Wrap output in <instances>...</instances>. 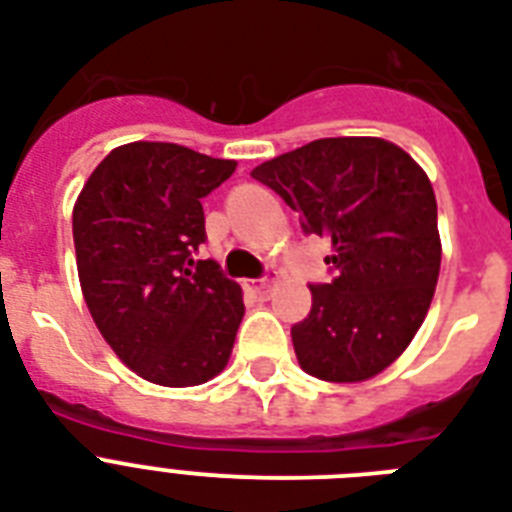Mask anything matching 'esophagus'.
I'll use <instances>...</instances> for the list:
<instances>
[{"mask_svg":"<svg viewBox=\"0 0 512 512\" xmlns=\"http://www.w3.org/2000/svg\"><path fill=\"white\" fill-rule=\"evenodd\" d=\"M244 287H247V292H252V295H255V297L265 300V297H268V292H271V281H268V279H263V281H247Z\"/></svg>","mask_w":512,"mask_h":512,"instance_id":"obj_1","label":"esophagus"}]
</instances>
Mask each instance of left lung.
Listing matches in <instances>:
<instances>
[{"mask_svg":"<svg viewBox=\"0 0 512 512\" xmlns=\"http://www.w3.org/2000/svg\"><path fill=\"white\" fill-rule=\"evenodd\" d=\"M332 241L335 281L311 287L292 327L303 372L364 382L396 361L428 316L441 271L436 193L404 148L382 138H321L252 170Z\"/></svg>","mask_w":512,"mask_h":512,"instance_id":"8db88e82","label":"left lung"}]
</instances>
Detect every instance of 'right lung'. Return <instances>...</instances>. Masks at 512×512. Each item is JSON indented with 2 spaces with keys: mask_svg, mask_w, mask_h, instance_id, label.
Returning a JSON list of instances; mask_svg holds the SVG:
<instances>
[{
  "mask_svg": "<svg viewBox=\"0 0 512 512\" xmlns=\"http://www.w3.org/2000/svg\"><path fill=\"white\" fill-rule=\"evenodd\" d=\"M233 170V159L135 140L76 196V271L92 321L132 372L164 388L223 372L244 319L239 284L193 260L207 236L201 199Z\"/></svg>",
  "mask_w": 512,
  "mask_h": 512,
  "instance_id": "right-lung-1",
  "label": "right lung"
}]
</instances>
